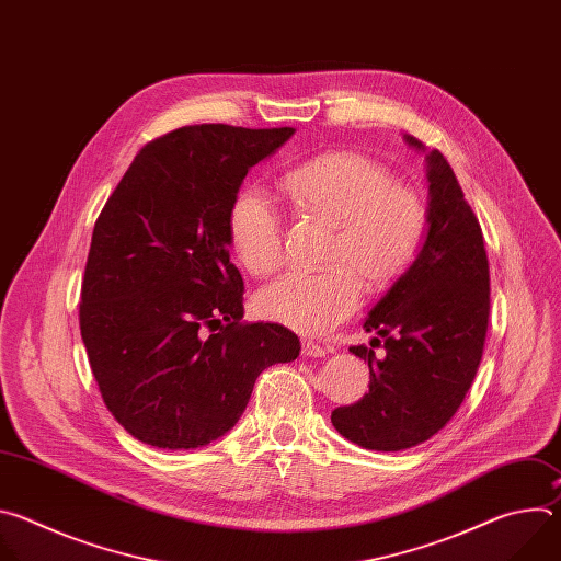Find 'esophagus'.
<instances>
[{
  "label": "esophagus",
  "mask_w": 561,
  "mask_h": 561,
  "mask_svg": "<svg viewBox=\"0 0 561 561\" xmlns=\"http://www.w3.org/2000/svg\"><path fill=\"white\" fill-rule=\"evenodd\" d=\"M301 353H304L306 357H324L329 351H327L324 346H319V344L310 342V340H304V342H301Z\"/></svg>",
  "instance_id": "1"
}]
</instances>
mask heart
Masks as SVG:
<instances>
[{
    "label": "heart",
    "instance_id": "heart-1",
    "mask_svg": "<svg viewBox=\"0 0 561 561\" xmlns=\"http://www.w3.org/2000/svg\"><path fill=\"white\" fill-rule=\"evenodd\" d=\"M290 202L337 221L322 271L290 268L260 288L255 308L271 322L319 335L344 322L362 304V277L373 290L388 288L417 260L428 210L424 199L373 159L333 150L295 164L284 175ZM230 244L253 275L284 260V217L260 186L237 191L228 206Z\"/></svg>",
    "mask_w": 561,
    "mask_h": 561
}]
</instances>
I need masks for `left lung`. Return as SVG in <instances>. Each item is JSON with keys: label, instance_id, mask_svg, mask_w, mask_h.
<instances>
[{"label": "left lung", "instance_id": "obj_1", "mask_svg": "<svg viewBox=\"0 0 561 561\" xmlns=\"http://www.w3.org/2000/svg\"><path fill=\"white\" fill-rule=\"evenodd\" d=\"M407 144H424L404 135ZM428 232L413 266L364 319L377 333L370 348L351 346L368 359V392L333 411L337 433L368 450H404L431 439L461 407L482 362L491 275L484 234L439 150L426 154ZM382 344L377 358L371 348Z\"/></svg>", "mask_w": 561, "mask_h": 561}]
</instances>
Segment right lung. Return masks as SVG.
<instances>
[{
	"instance_id": "right-lung-1",
	"label": "right lung",
	"mask_w": 561,
	"mask_h": 561,
	"mask_svg": "<svg viewBox=\"0 0 561 561\" xmlns=\"http://www.w3.org/2000/svg\"><path fill=\"white\" fill-rule=\"evenodd\" d=\"M293 133L202 124L157 137L95 221L79 329L106 409L144 444L215 442L260 373L299 355L293 331L242 322L244 279L228 255L234 193Z\"/></svg>"
}]
</instances>
